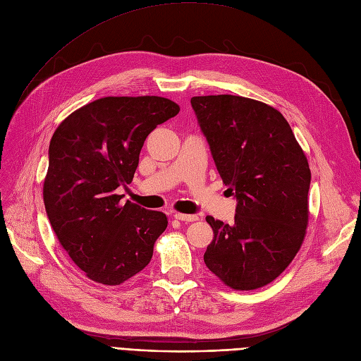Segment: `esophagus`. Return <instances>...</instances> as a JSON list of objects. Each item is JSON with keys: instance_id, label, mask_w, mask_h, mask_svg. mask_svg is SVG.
I'll return each mask as SVG.
<instances>
[{"instance_id": "esophagus-1", "label": "esophagus", "mask_w": 361, "mask_h": 361, "mask_svg": "<svg viewBox=\"0 0 361 361\" xmlns=\"http://www.w3.org/2000/svg\"><path fill=\"white\" fill-rule=\"evenodd\" d=\"M173 217H176L177 220L185 221V223H190V221H196L197 220V216H195V214H181V212H176V214H173Z\"/></svg>"}]
</instances>
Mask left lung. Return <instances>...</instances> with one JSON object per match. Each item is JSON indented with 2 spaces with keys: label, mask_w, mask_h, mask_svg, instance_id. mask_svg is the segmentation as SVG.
I'll return each mask as SVG.
<instances>
[{
  "label": "left lung",
  "mask_w": 361,
  "mask_h": 361,
  "mask_svg": "<svg viewBox=\"0 0 361 361\" xmlns=\"http://www.w3.org/2000/svg\"><path fill=\"white\" fill-rule=\"evenodd\" d=\"M217 171L236 199L235 223L207 217L204 262L235 290L269 284L295 259L308 224L311 171L284 116L233 95L193 97Z\"/></svg>",
  "instance_id": "1"
}]
</instances>
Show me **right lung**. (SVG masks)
Listing matches in <instances>:
<instances>
[{
  "label": "right lung",
  "instance_id": "1",
  "mask_svg": "<svg viewBox=\"0 0 361 361\" xmlns=\"http://www.w3.org/2000/svg\"><path fill=\"white\" fill-rule=\"evenodd\" d=\"M160 97H106L66 117L49 145L44 207L68 256L92 279L118 286L150 263L164 212L122 201L149 133L177 116Z\"/></svg>",
  "mask_w": 361,
  "mask_h": 361
}]
</instances>
